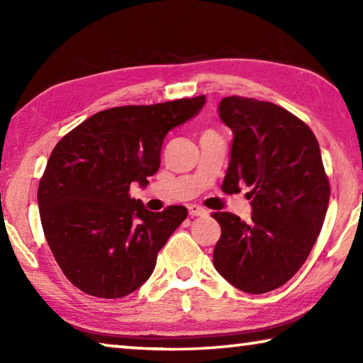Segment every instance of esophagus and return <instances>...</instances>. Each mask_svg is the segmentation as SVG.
I'll list each match as a JSON object with an SVG mask.
<instances>
[{
    "label": "esophagus",
    "mask_w": 363,
    "mask_h": 363,
    "mask_svg": "<svg viewBox=\"0 0 363 363\" xmlns=\"http://www.w3.org/2000/svg\"><path fill=\"white\" fill-rule=\"evenodd\" d=\"M208 211L205 210V208H201L200 205H189V214L190 216H203V214H206Z\"/></svg>",
    "instance_id": "1"
}]
</instances>
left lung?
I'll use <instances>...</instances> for the list:
<instances>
[{
	"instance_id": "1",
	"label": "left lung",
	"mask_w": 363,
	"mask_h": 363,
	"mask_svg": "<svg viewBox=\"0 0 363 363\" xmlns=\"http://www.w3.org/2000/svg\"><path fill=\"white\" fill-rule=\"evenodd\" d=\"M218 112L233 134L223 190L247 184L253 213L248 223L213 214L220 225L213 264L238 290L272 291L298 272L322 230L330 184L320 147L304 121L272 102L230 96Z\"/></svg>"
}]
</instances>
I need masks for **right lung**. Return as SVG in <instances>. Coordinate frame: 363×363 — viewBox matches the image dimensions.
<instances>
[{
    "label": "right lung",
    "mask_w": 363,
    "mask_h": 363,
    "mask_svg": "<svg viewBox=\"0 0 363 363\" xmlns=\"http://www.w3.org/2000/svg\"><path fill=\"white\" fill-rule=\"evenodd\" d=\"M205 96L102 110L59 140L38 186L45 237L65 277L97 298L145 284L186 206L145 210L130 196L160 168L163 140L200 112Z\"/></svg>",
    "instance_id": "add662e5"
}]
</instances>
